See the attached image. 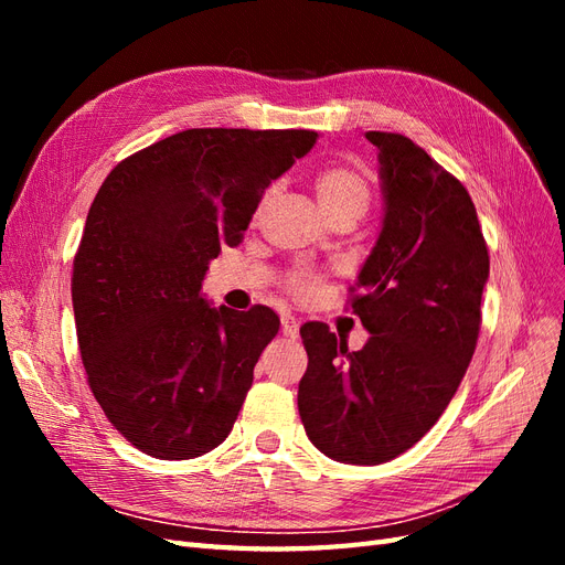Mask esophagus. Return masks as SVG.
Masks as SVG:
<instances>
[{
	"label": "esophagus",
	"instance_id": "esophagus-1",
	"mask_svg": "<svg viewBox=\"0 0 565 565\" xmlns=\"http://www.w3.org/2000/svg\"><path fill=\"white\" fill-rule=\"evenodd\" d=\"M280 324H282V334H287V337H299V318H295V316H282L280 318Z\"/></svg>",
	"mask_w": 565,
	"mask_h": 565
}]
</instances>
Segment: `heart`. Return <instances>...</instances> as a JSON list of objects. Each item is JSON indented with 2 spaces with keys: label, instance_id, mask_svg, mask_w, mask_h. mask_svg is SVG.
<instances>
[{
  "label": "heart",
  "instance_id": "b5f03b06",
  "mask_svg": "<svg viewBox=\"0 0 565 565\" xmlns=\"http://www.w3.org/2000/svg\"><path fill=\"white\" fill-rule=\"evenodd\" d=\"M316 198L324 216H337L344 212L365 214L370 204V185L361 169L351 164L324 167L316 177ZM320 285V276L313 270H297L289 276V287L297 295H313Z\"/></svg>",
  "mask_w": 565,
  "mask_h": 565
}]
</instances>
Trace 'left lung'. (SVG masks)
I'll return each instance as SVG.
<instances>
[{
  "label": "left lung",
  "mask_w": 565,
  "mask_h": 565,
  "mask_svg": "<svg viewBox=\"0 0 565 565\" xmlns=\"http://www.w3.org/2000/svg\"><path fill=\"white\" fill-rule=\"evenodd\" d=\"M377 146L382 231L351 301L370 332L361 351L306 322L299 415L313 446L344 465H382L431 429L465 377L481 328L490 256L455 177L401 134Z\"/></svg>",
  "instance_id": "left-lung-1"
}]
</instances>
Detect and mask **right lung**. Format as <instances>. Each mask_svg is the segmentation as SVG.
Masks as SVG:
<instances>
[{
    "label": "right lung",
    "mask_w": 565,
    "mask_h": 565,
    "mask_svg": "<svg viewBox=\"0 0 565 565\" xmlns=\"http://www.w3.org/2000/svg\"><path fill=\"white\" fill-rule=\"evenodd\" d=\"M316 141L306 129H185L98 188L73 268L77 341L94 398L141 452L193 459L231 434L280 320L266 306L216 309L202 280Z\"/></svg>",
    "instance_id": "obj_1"
}]
</instances>
